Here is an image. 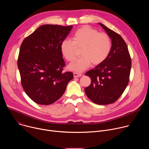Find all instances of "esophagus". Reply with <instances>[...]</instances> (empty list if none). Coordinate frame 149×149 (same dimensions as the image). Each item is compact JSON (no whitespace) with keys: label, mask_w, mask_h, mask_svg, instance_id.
<instances>
[{"label":"esophagus","mask_w":149,"mask_h":149,"mask_svg":"<svg viewBox=\"0 0 149 149\" xmlns=\"http://www.w3.org/2000/svg\"><path fill=\"white\" fill-rule=\"evenodd\" d=\"M82 75V74H80V73H77V72H74V77L75 78H78V77H81Z\"/></svg>","instance_id":"1"}]
</instances>
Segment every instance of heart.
<instances>
[{
  "mask_svg": "<svg viewBox=\"0 0 149 149\" xmlns=\"http://www.w3.org/2000/svg\"><path fill=\"white\" fill-rule=\"evenodd\" d=\"M77 48H81L82 55L71 63L68 68L80 72L87 69L92 62L98 65L107 59L111 49V40L107 33L84 26L76 31L73 40L63 39L60 46L63 56L68 61H72L75 58Z\"/></svg>",
  "mask_w": 149,
  "mask_h": 149,
  "instance_id": "b5f03b06",
  "label": "heart"
}]
</instances>
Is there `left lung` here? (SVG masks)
<instances>
[{
	"label": "left lung",
	"instance_id": "left-lung-1",
	"mask_svg": "<svg viewBox=\"0 0 149 149\" xmlns=\"http://www.w3.org/2000/svg\"><path fill=\"white\" fill-rule=\"evenodd\" d=\"M99 24L111 39V49L107 59L86 73L91 83L85 88V93L94 103L107 105L116 102L126 88L132 60L123 38L103 24Z\"/></svg>",
	"mask_w": 149,
	"mask_h": 149
}]
</instances>
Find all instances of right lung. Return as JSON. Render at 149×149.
<instances>
[{
    "label": "right lung",
    "instance_id": "right-lung-1",
    "mask_svg": "<svg viewBox=\"0 0 149 149\" xmlns=\"http://www.w3.org/2000/svg\"><path fill=\"white\" fill-rule=\"evenodd\" d=\"M72 26L44 25L23 40L17 59L21 84L28 96L40 105H49L61 97L73 73L63 72L65 63L61 44Z\"/></svg>",
    "mask_w": 149,
    "mask_h": 149
}]
</instances>
